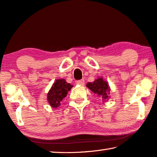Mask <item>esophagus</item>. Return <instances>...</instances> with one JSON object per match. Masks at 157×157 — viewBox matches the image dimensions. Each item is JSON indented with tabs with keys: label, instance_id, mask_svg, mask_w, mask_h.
I'll return each mask as SVG.
<instances>
[{
	"label": "esophagus",
	"instance_id": "1",
	"mask_svg": "<svg viewBox=\"0 0 157 157\" xmlns=\"http://www.w3.org/2000/svg\"><path fill=\"white\" fill-rule=\"evenodd\" d=\"M76 82L77 84L80 85V86H83L84 84V79H80V80H78Z\"/></svg>",
	"mask_w": 157,
	"mask_h": 157
}]
</instances>
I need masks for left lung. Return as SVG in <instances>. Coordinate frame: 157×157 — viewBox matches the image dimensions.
<instances>
[{"label":"left lung","mask_w":157,"mask_h":157,"mask_svg":"<svg viewBox=\"0 0 157 157\" xmlns=\"http://www.w3.org/2000/svg\"><path fill=\"white\" fill-rule=\"evenodd\" d=\"M86 87L96 94L98 97L102 99L104 102H106L110 98V86L103 78H98L94 82H88Z\"/></svg>","instance_id":"1"}]
</instances>
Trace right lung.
Returning <instances> with one entry per match:
<instances>
[{
	"label": "right lung",
	"instance_id": "1",
	"mask_svg": "<svg viewBox=\"0 0 157 157\" xmlns=\"http://www.w3.org/2000/svg\"><path fill=\"white\" fill-rule=\"evenodd\" d=\"M73 86L67 83L64 79L55 80L47 95V100L52 108H57L61 105L63 98L66 97L68 92Z\"/></svg>",
	"mask_w": 157,
	"mask_h": 157
}]
</instances>
